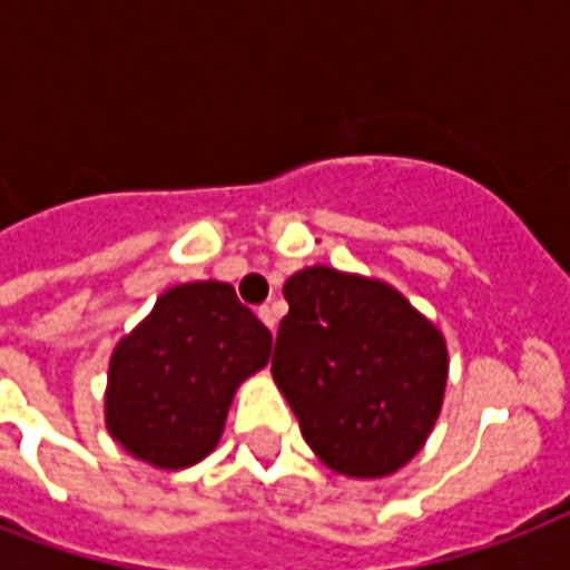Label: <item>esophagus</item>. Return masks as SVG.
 Returning <instances> with one entry per match:
<instances>
[{"mask_svg":"<svg viewBox=\"0 0 570 570\" xmlns=\"http://www.w3.org/2000/svg\"><path fill=\"white\" fill-rule=\"evenodd\" d=\"M259 320H263V325H266L268 331H275L277 328V313H275V307H268V304H263V307H259Z\"/></svg>","mask_w":570,"mask_h":570,"instance_id":"obj_1","label":"esophagus"}]
</instances>
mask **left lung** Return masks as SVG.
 Returning a JSON list of instances; mask_svg holds the SVG:
<instances>
[{
	"instance_id": "8db88e82",
	"label": "left lung",
	"mask_w": 570,
	"mask_h": 570,
	"mask_svg": "<svg viewBox=\"0 0 570 570\" xmlns=\"http://www.w3.org/2000/svg\"><path fill=\"white\" fill-rule=\"evenodd\" d=\"M272 375L331 470L381 479L414 459L441 414L443 334L405 295L328 266L284 284Z\"/></svg>"
}]
</instances>
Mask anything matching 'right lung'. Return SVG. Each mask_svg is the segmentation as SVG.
<instances>
[{"mask_svg": "<svg viewBox=\"0 0 570 570\" xmlns=\"http://www.w3.org/2000/svg\"><path fill=\"white\" fill-rule=\"evenodd\" d=\"M272 334L222 281L171 286L111 352L106 429L138 461L183 470L215 450L242 381Z\"/></svg>", "mask_w": 570, "mask_h": 570, "instance_id": "add662e5", "label": "right lung"}]
</instances>
